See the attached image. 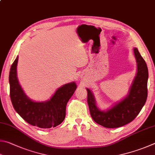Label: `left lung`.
Returning a JSON list of instances; mask_svg holds the SVG:
<instances>
[{"label":"left lung","instance_id":"obj_1","mask_svg":"<svg viewBox=\"0 0 155 155\" xmlns=\"http://www.w3.org/2000/svg\"><path fill=\"white\" fill-rule=\"evenodd\" d=\"M137 63V73L127 96L107 111L96 107L94 96L87 88V104L90 115L96 123L107 128L119 127L135 119L147 101L148 95V68L138 48H134Z\"/></svg>","mask_w":155,"mask_h":155}]
</instances>
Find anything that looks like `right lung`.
<instances>
[{"instance_id":"1","label":"right lung","mask_w":155,"mask_h":155,"mask_svg":"<svg viewBox=\"0 0 155 155\" xmlns=\"http://www.w3.org/2000/svg\"><path fill=\"white\" fill-rule=\"evenodd\" d=\"M18 57L14 61L9 72L10 97L16 112L29 124L40 128L56 127L65 117L66 105L74 94L77 86L75 82L65 84L46 102H34L23 91L17 78Z\"/></svg>"}]
</instances>
